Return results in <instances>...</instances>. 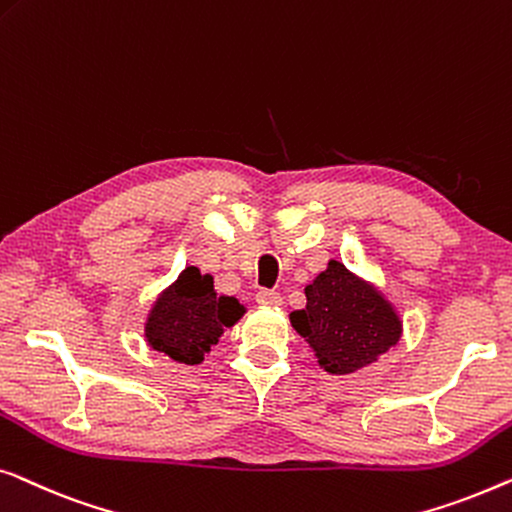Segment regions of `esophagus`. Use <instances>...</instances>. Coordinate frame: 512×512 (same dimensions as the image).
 <instances>
[{
  "label": "esophagus",
  "instance_id": "esophagus-1",
  "mask_svg": "<svg viewBox=\"0 0 512 512\" xmlns=\"http://www.w3.org/2000/svg\"><path fill=\"white\" fill-rule=\"evenodd\" d=\"M255 299H257V304H262V306H280V301H283V297L273 290H259L255 294Z\"/></svg>",
  "mask_w": 512,
  "mask_h": 512
}]
</instances>
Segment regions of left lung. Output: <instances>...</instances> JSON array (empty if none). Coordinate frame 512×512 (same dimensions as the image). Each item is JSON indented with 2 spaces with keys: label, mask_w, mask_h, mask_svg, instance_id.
<instances>
[{
  "label": "left lung",
  "mask_w": 512,
  "mask_h": 512,
  "mask_svg": "<svg viewBox=\"0 0 512 512\" xmlns=\"http://www.w3.org/2000/svg\"><path fill=\"white\" fill-rule=\"evenodd\" d=\"M306 299L304 311L290 315L292 327L329 373L362 369L399 341L401 322L392 306L336 259L306 287Z\"/></svg>",
  "instance_id": "8db88e82"
}]
</instances>
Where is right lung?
<instances>
[{"label":"right lung","mask_w":512,"mask_h":512,"mask_svg":"<svg viewBox=\"0 0 512 512\" xmlns=\"http://www.w3.org/2000/svg\"><path fill=\"white\" fill-rule=\"evenodd\" d=\"M243 306L232 297H215L213 278L187 266L162 294L148 318L146 336L155 350L183 364H199L204 352L218 343L222 327H232Z\"/></svg>","instance_id":"obj_1"}]
</instances>
